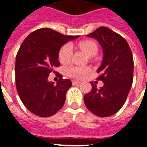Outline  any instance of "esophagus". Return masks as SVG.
<instances>
[{
	"mask_svg": "<svg viewBox=\"0 0 147 147\" xmlns=\"http://www.w3.org/2000/svg\"><path fill=\"white\" fill-rule=\"evenodd\" d=\"M80 82H78V81H72V84H73V85H77V84H80Z\"/></svg>",
	"mask_w": 147,
	"mask_h": 147,
	"instance_id": "esophagus-1",
	"label": "esophagus"
}]
</instances>
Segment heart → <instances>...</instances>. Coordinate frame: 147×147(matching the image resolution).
<instances>
[{
    "mask_svg": "<svg viewBox=\"0 0 147 147\" xmlns=\"http://www.w3.org/2000/svg\"><path fill=\"white\" fill-rule=\"evenodd\" d=\"M78 47L83 50L88 56L92 57L96 55L98 52V46L92 40H82L78 42ZM72 49L70 45L66 44L60 49L59 52V60L62 64L69 63L71 59ZM66 72L69 76L76 78H83L90 72L88 67H69L66 69Z\"/></svg>",
    "mask_w": 147,
    "mask_h": 147,
    "instance_id": "1",
    "label": "heart"
}]
</instances>
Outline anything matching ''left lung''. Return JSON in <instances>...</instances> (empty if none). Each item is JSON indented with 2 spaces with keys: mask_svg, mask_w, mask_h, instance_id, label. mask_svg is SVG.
Listing matches in <instances>:
<instances>
[{
  "mask_svg": "<svg viewBox=\"0 0 147 147\" xmlns=\"http://www.w3.org/2000/svg\"><path fill=\"white\" fill-rule=\"evenodd\" d=\"M87 36L95 39L102 48V62L97 72L101 73L98 80L102 81L104 85L97 88L91 82L92 91L84 96V101L88 109L97 116H111L122 107L132 86V52L125 39L105 26Z\"/></svg>",
  "mask_w": 147,
  "mask_h": 147,
  "instance_id": "8db88e82",
  "label": "left lung"
}]
</instances>
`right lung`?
Returning a JSON list of instances; mask_svg holds the SVG:
<instances>
[{
    "mask_svg": "<svg viewBox=\"0 0 147 147\" xmlns=\"http://www.w3.org/2000/svg\"><path fill=\"white\" fill-rule=\"evenodd\" d=\"M78 37L42 28L33 31L22 42L16 56V86L23 104L33 114L50 117L64 105L71 80L60 78L55 85L48 77L60 65L59 52L62 46Z\"/></svg>",
    "mask_w": 147,
    "mask_h": 147,
    "instance_id": "1",
    "label": "right lung"
}]
</instances>
